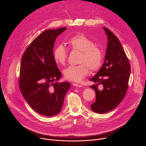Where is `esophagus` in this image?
Instances as JSON below:
<instances>
[{"label": "esophagus", "mask_w": 146, "mask_h": 146, "mask_svg": "<svg viewBox=\"0 0 146 146\" xmlns=\"http://www.w3.org/2000/svg\"><path fill=\"white\" fill-rule=\"evenodd\" d=\"M73 86H75V87H82V86L80 85V84H76V83H73Z\"/></svg>", "instance_id": "esophagus-1"}]
</instances>
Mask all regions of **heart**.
<instances>
[{"instance_id":"b5f03b06","label":"heart","mask_w":146,"mask_h":146,"mask_svg":"<svg viewBox=\"0 0 146 146\" xmlns=\"http://www.w3.org/2000/svg\"><path fill=\"white\" fill-rule=\"evenodd\" d=\"M67 44L73 50L80 51L78 65L70 66L64 71L66 79L80 82L89 73L99 69L103 62L102 50L95 46L94 41L84 34L80 33L70 38ZM53 56L55 61L59 65H64L67 59L68 52L64 45H57L54 50Z\"/></svg>"}]
</instances>
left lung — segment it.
<instances>
[{
	"label": "left lung",
	"instance_id": "left-lung-1",
	"mask_svg": "<svg viewBox=\"0 0 146 146\" xmlns=\"http://www.w3.org/2000/svg\"><path fill=\"white\" fill-rule=\"evenodd\" d=\"M108 36V47L105 61L98 72L90 79L96 82L90 87L95 90V102L91 105L99 114L115 109L126 95L131 73V66L120 41L115 35L103 27ZM101 86V90L98 86Z\"/></svg>",
	"mask_w": 146,
	"mask_h": 146
}]
</instances>
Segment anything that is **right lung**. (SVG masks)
Masks as SVG:
<instances>
[{
    "label": "right lung",
    "mask_w": 146,
    "mask_h": 146,
    "mask_svg": "<svg viewBox=\"0 0 146 146\" xmlns=\"http://www.w3.org/2000/svg\"><path fill=\"white\" fill-rule=\"evenodd\" d=\"M66 29H48L35 38L26 49L20 66L19 87L32 109L47 117L58 114L70 87L58 82L62 74L53 56L56 38Z\"/></svg>",
    "instance_id": "add662e5"
}]
</instances>
